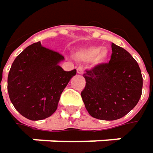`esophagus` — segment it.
Masks as SVG:
<instances>
[{"label": "esophagus", "instance_id": "esophagus-1", "mask_svg": "<svg viewBox=\"0 0 153 153\" xmlns=\"http://www.w3.org/2000/svg\"><path fill=\"white\" fill-rule=\"evenodd\" d=\"M76 71L78 74H83L84 72V71H83V68H82V66H79L77 69H76Z\"/></svg>", "mask_w": 153, "mask_h": 153}]
</instances>
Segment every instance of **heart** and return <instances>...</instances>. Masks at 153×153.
Returning a JSON list of instances; mask_svg holds the SVG:
<instances>
[{
  "instance_id": "heart-1",
  "label": "heart",
  "mask_w": 153,
  "mask_h": 153,
  "mask_svg": "<svg viewBox=\"0 0 153 153\" xmlns=\"http://www.w3.org/2000/svg\"><path fill=\"white\" fill-rule=\"evenodd\" d=\"M108 51L106 47L88 46L81 49L76 53V57L82 61H89L93 59L95 64H101L107 58Z\"/></svg>"
}]
</instances>
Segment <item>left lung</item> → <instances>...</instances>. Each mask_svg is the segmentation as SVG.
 Wrapping results in <instances>:
<instances>
[{"instance_id":"obj_1","label":"left lung","mask_w":153,"mask_h":153,"mask_svg":"<svg viewBox=\"0 0 153 153\" xmlns=\"http://www.w3.org/2000/svg\"><path fill=\"white\" fill-rule=\"evenodd\" d=\"M109 63L83 75L86 85L81 96L88 114L96 119L114 120L134 108L141 96L143 77L137 61L112 43Z\"/></svg>"}]
</instances>
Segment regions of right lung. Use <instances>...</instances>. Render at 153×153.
<instances>
[{"label": "right lung", "mask_w": 153, "mask_h": 153, "mask_svg": "<svg viewBox=\"0 0 153 153\" xmlns=\"http://www.w3.org/2000/svg\"><path fill=\"white\" fill-rule=\"evenodd\" d=\"M65 57L37 42L14 59L8 73L7 91L19 114L31 120L50 117L57 110L60 96L76 71H65Z\"/></svg>", "instance_id": "1"}]
</instances>
